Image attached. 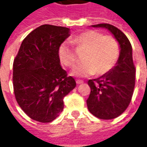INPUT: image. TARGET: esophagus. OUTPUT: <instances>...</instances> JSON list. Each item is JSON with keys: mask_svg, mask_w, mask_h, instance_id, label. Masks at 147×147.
<instances>
[{"mask_svg": "<svg viewBox=\"0 0 147 147\" xmlns=\"http://www.w3.org/2000/svg\"><path fill=\"white\" fill-rule=\"evenodd\" d=\"M82 82H83V81H82V80H78H78H76L77 84H81V83H82Z\"/></svg>", "mask_w": 147, "mask_h": 147, "instance_id": "34e87169", "label": "esophagus"}]
</instances>
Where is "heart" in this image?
Returning a JSON list of instances; mask_svg holds the SVG:
<instances>
[{
	"instance_id": "heart-1",
	"label": "heart",
	"mask_w": 147,
	"mask_h": 147,
	"mask_svg": "<svg viewBox=\"0 0 147 147\" xmlns=\"http://www.w3.org/2000/svg\"><path fill=\"white\" fill-rule=\"evenodd\" d=\"M72 43L78 51H85L82 65L74 68L71 74L87 77L92 74L101 76L109 73L119 57L120 47L115 38L95 30H87L73 38ZM59 57L66 67L72 68L77 64L74 49L69 43L63 42L59 47Z\"/></svg>"
}]
</instances>
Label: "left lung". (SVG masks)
<instances>
[{"instance_id": "8db88e82", "label": "left lung", "mask_w": 147, "mask_h": 147, "mask_svg": "<svg viewBox=\"0 0 147 147\" xmlns=\"http://www.w3.org/2000/svg\"><path fill=\"white\" fill-rule=\"evenodd\" d=\"M92 27L108 29L120 47L115 66L109 73L88 82L91 88L87 100L88 110L98 119H112L123 114L132 100L136 76L133 49L126 35L118 28L109 24H99Z\"/></svg>"}]
</instances>
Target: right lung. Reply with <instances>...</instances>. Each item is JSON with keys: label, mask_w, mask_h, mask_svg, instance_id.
I'll list each match as a JSON object with an SVG mask.
<instances>
[{"label": "right lung", "mask_w": 147, "mask_h": 147, "mask_svg": "<svg viewBox=\"0 0 147 147\" xmlns=\"http://www.w3.org/2000/svg\"><path fill=\"white\" fill-rule=\"evenodd\" d=\"M69 28L44 24L21 43L13 64L15 99L27 115L41 123L55 119L64 109V97L76 87L62 69L59 46L69 37Z\"/></svg>", "instance_id": "add662e5"}]
</instances>
